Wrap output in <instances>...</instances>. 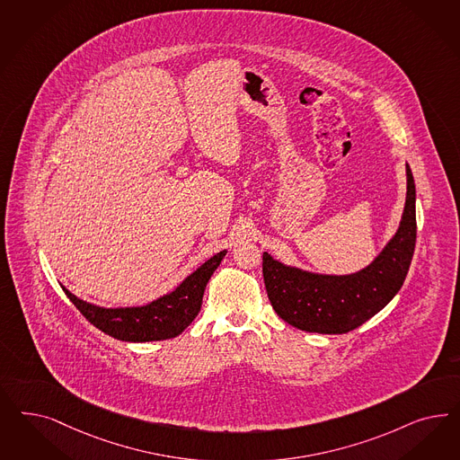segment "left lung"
Instances as JSON below:
<instances>
[{"instance_id": "obj_1", "label": "left lung", "mask_w": 460, "mask_h": 460, "mask_svg": "<svg viewBox=\"0 0 460 460\" xmlns=\"http://www.w3.org/2000/svg\"><path fill=\"white\" fill-rule=\"evenodd\" d=\"M406 179V205L396 235L372 264L356 274H313L284 266L264 252L267 296L286 323L314 333H347L366 323L396 296L415 252V179L408 164Z\"/></svg>"}]
</instances>
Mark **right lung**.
Masks as SVG:
<instances>
[{
    "mask_svg": "<svg viewBox=\"0 0 460 460\" xmlns=\"http://www.w3.org/2000/svg\"><path fill=\"white\" fill-rule=\"evenodd\" d=\"M225 253L226 251L213 255L181 282L171 295L159 297L146 306L100 308L75 297L66 288L62 289L89 323L113 339L123 341L174 339L199 313L205 288L211 274L220 266Z\"/></svg>",
    "mask_w": 460,
    "mask_h": 460,
    "instance_id": "add662e5",
    "label": "right lung"
}]
</instances>
